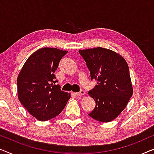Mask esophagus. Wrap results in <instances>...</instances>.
I'll list each match as a JSON object with an SVG mask.
<instances>
[{"label":"esophagus","mask_w":154,"mask_h":154,"mask_svg":"<svg viewBox=\"0 0 154 154\" xmlns=\"http://www.w3.org/2000/svg\"><path fill=\"white\" fill-rule=\"evenodd\" d=\"M85 94V92L84 91H80L79 93H75V95L77 96H82V95H84Z\"/></svg>","instance_id":"obj_1"}]
</instances>
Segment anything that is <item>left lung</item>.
Masks as SVG:
<instances>
[{"mask_svg":"<svg viewBox=\"0 0 154 154\" xmlns=\"http://www.w3.org/2000/svg\"><path fill=\"white\" fill-rule=\"evenodd\" d=\"M97 84L88 91L95 107L88 115L107 122L113 120L125 109L133 95L129 69L125 59L111 50L97 47L79 50Z\"/></svg>","mask_w":154,"mask_h":154,"instance_id":"obj_1","label":"left lung"}]
</instances>
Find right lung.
Wrapping results in <instances>:
<instances>
[{
  "label": "right lung",
  "instance_id": "1",
  "mask_svg": "<svg viewBox=\"0 0 154 154\" xmlns=\"http://www.w3.org/2000/svg\"><path fill=\"white\" fill-rule=\"evenodd\" d=\"M68 51L42 48L31 54L18 76V97L32 116L40 121L52 119L62 111L70 95L61 90L54 75Z\"/></svg>",
  "mask_w": 154,
  "mask_h": 154
}]
</instances>
